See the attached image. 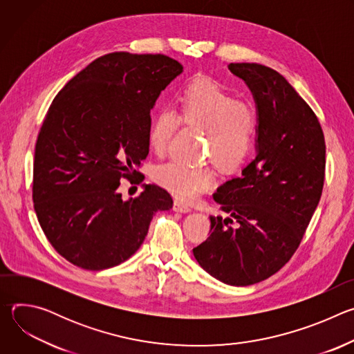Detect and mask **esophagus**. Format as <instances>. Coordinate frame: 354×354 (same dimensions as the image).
<instances>
[{
    "label": "esophagus",
    "instance_id": "34e87169",
    "mask_svg": "<svg viewBox=\"0 0 354 354\" xmlns=\"http://www.w3.org/2000/svg\"><path fill=\"white\" fill-rule=\"evenodd\" d=\"M174 210L179 212V213H189L192 209H190L189 205L183 203V201H180L179 198H175V201H174Z\"/></svg>",
    "mask_w": 354,
    "mask_h": 354
}]
</instances>
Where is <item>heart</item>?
<instances>
[{
	"label": "heart",
	"instance_id": "heart-1",
	"mask_svg": "<svg viewBox=\"0 0 354 354\" xmlns=\"http://www.w3.org/2000/svg\"><path fill=\"white\" fill-rule=\"evenodd\" d=\"M180 122L205 131V154L224 172L236 171L250 156L259 134V113L254 104L236 99L217 82H190L179 97V115L162 108L151 123L148 140L157 156L167 154ZM213 164L190 167L171 161L154 171V180L180 200H193L213 187Z\"/></svg>",
	"mask_w": 354,
	"mask_h": 354
}]
</instances>
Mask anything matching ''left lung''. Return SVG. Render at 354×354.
I'll return each mask as SVG.
<instances>
[{
  "label": "left lung",
  "instance_id": "obj_1",
  "mask_svg": "<svg viewBox=\"0 0 354 354\" xmlns=\"http://www.w3.org/2000/svg\"><path fill=\"white\" fill-rule=\"evenodd\" d=\"M259 113L257 157L217 189L228 214L210 216V236L193 248L198 265L230 286H250L294 255L319 203L325 179L321 123L287 80L262 64L231 63Z\"/></svg>",
  "mask_w": 354,
  "mask_h": 354
}]
</instances>
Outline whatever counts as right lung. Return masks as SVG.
<instances>
[{"mask_svg":"<svg viewBox=\"0 0 354 354\" xmlns=\"http://www.w3.org/2000/svg\"><path fill=\"white\" fill-rule=\"evenodd\" d=\"M183 71L164 55L115 52L93 60L56 95L40 127L32 197L39 224L70 263L104 270L127 261L171 194L145 185L127 201L122 179L138 185L149 149L151 109Z\"/></svg>","mask_w":354,"mask_h":354,"instance_id":"add662e5","label":"right lung"}]
</instances>
